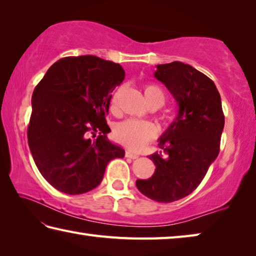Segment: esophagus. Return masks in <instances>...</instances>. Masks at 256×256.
<instances>
[{
    "label": "esophagus",
    "mask_w": 256,
    "mask_h": 256,
    "mask_svg": "<svg viewBox=\"0 0 256 256\" xmlns=\"http://www.w3.org/2000/svg\"><path fill=\"white\" fill-rule=\"evenodd\" d=\"M126 158H132V160H136V158H138V155L137 154H134V153H130V152L129 150H127L126 152Z\"/></svg>",
    "instance_id": "esophagus-1"
}]
</instances>
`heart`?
<instances>
[{
    "label": "heart",
    "instance_id": "b5f03b06",
    "mask_svg": "<svg viewBox=\"0 0 256 256\" xmlns=\"http://www.w3.org/2000/svg\"><path fill=\"white\" fill-rule=\"evenodd\" d=\"M144 94L148 104L160 106L164 103L165 96L162 90L158 85L148 84L144 88ZM111 109L114 110L116 106V94L111 98ZM116 140L126 148L138 152L144 148L147 142L153 140L158 135V128L154 124L145 120L128 119L116 126Z\"/></svg>",
    "mask_w": 256,
    "mask_h": 256
}]
</instances>
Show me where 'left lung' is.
I'll return each instance as SVG.
<instances>
[{"label": "left lung", "mask_w": 256, "mask_h": 256, "mask_svg": "<svg viewBox=\"0 0 256 256\" xmlns=\"http://www.w3.org/2000/svg\"><path fill=\"white\" fill-rule=\"evenodd\" d=\"M154 76L172 93L178 111L160 138L166 156L150 155L155 173L136 186L147 198L168 204L189 196L204 180L219 154L225 116L216 85L192 66L181 62L158 65Z\"/></svg>", "instance_id": "1"}]
</instances>
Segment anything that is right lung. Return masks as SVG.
<instances>
[{
    "label": "right lung",
    "instance_id": "add662e5",
    "mask_svg": "<svg viewBox=\"0 0 256 256\" xmlns=\"http://www.w3.org/2000/svg\"><path fill=\"white\" fill-rule=\"evenodd\" d=\"M124 78L119 64L85 55L65 57L34 88L28 144L49 184L82 194L100 184L108 163L124 150L108 140L111 92ZM98 132L92 142L87 136Z\"/></svg>",
    "mask_w": 256,
    "mask_h": 256
}]
</instances>
